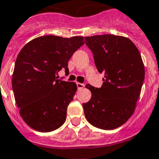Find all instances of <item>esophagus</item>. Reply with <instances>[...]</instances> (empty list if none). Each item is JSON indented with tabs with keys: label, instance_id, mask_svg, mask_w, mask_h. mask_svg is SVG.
<instances>
[{
	"label": "esophagus",
	"instance_id": "obj_1",
	"mask_svg": "<svg viewBox=\"0 0 159 159\" xmlns=\"http://www.w3.org/2000/svg\"><path fill=\"white\" fill-rule=\"evenodd\" d=\"M84 86H85V85H84V84L79 83V82H77V87H78V89H82V88H83Z\"/></svg>",
	"mask_w": 159,
	"mask_h": 159
}]
</instances>
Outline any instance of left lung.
Listing matches in <instances>:
<instances>
[{"label":"left lung","mask_w":159,"mask_h":159,"mask_svg":"<svg viewBox=\"0 0 159 159\" xmlns=\"http://www.w3.org/2000/svg\"><path fill=\"white\" fill-rule=\"evenodd\" d=\"M94 64L104 74L101 88L89 84L90 100L83 103L84 114L91 125L113 129L123 125L134 114L145 78L142 57L127 38L112 34L85 37Z\"/></svg>","instance_id":"1"}]
</instances>
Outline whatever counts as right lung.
<instances>
[{"instance_id":"obj_1","label":"right lung","mask_w":159,"mask_h":159,"mask_svg":"<svg viewBox=\"0 0 159 159\" xmlns=\"http://www.w3.org/2000/svg\"><path fill=\"white\" fill-rule=\"evenodd\" d=\"M84 45L82 37L42 36L26 44L16 57L12 86L20 114L29 126L40 132L58 129L77 91L74 82L58 79L61 69Z\"/></svg>"}]
</instances>
